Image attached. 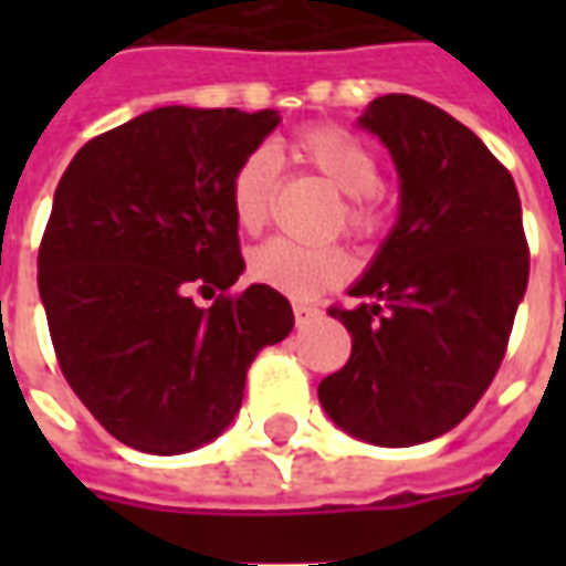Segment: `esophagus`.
Masks as SVG:
<instances>
[{
  "label": "esophagus",
  "mask_w": 566,
  "mask_h": 566,
  "mask_svg": "<svg viewBox=\"0 0 566 566\" xmlns=\"http://www.w3.org/2000/svg\"><path fill=\"white\" fill-rule=\"evenodd\" d=\"M294 318L296 324L303 327V324H308V321L321 318V308L312 306V303H294Z\"/></svg>",
  "instance_id": "obj_1"
}]
</instances>
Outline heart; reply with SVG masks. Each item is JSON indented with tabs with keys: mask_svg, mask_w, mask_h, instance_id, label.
Returning a JSON list of instances; mask_svg holds the SVG:
<instances>
[{
	"mask_svg": "<svg viewBox=\"0 0 566 566\" xmlns=\"http://www.w3.org/2000/svg\"><path fill=\"white\" fill-rule=\"evenodd\" d=\"M284 154L331 181L343 202V227L357 239H369L385 223V202L379 197V157L352 129L336 124L303 127L284 142ZM275 160L270 150H254L235 166L230 178V211L242 233H260L272 214ZM248 275L279 294L308 300L352 275V258L343 248H303L287 239H272L251 251Z\"/></svg>",
	"mask_w": 566,
	"mask_h": 566,
	"instance_id": "1",
	"label": "heart"
}]
</instances>
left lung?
I'll list each match as a JSON object with an SVG mask.
<instances>
[{
	"mask_svg": "<svg viewBox=\"0 0 566 566\" xmlns=\"http://www.w3.org/2000/svg\"><path fill=\"white\" fill-rule=\"evenodd\" d=\"M360 127L391 150L400 218L355 308L331 315L352 357L318 385L345 433L403 449L470 416L506 355L531 272L522 199L510 169L473 129L406 93L373 99Z\"/></svg>",
	"mask_w": 566,
	"mask_h": 566,
	"instance_id": "8db88e82",
	"label": "left lung"
}]
</instances>
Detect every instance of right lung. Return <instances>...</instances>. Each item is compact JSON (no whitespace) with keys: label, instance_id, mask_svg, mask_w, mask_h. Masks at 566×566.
Returning a JSON list of instances; mask_svg holds the SVG:
<instances>
[{"label":"right lung","instance_id":"add662e5","mask_svg":"<svg viewBox=\"0 0 566 566\" xmlns=\"http://www.w3.org/2000/svg\"><path fill=\"white\" fill-rule=\"evenodd\" d=\"M279 112L166 105L69 163L39 248V294L63 376L129 449L181 454L230 424L260 348L294 327L245 270L230 178ZM221 290L209 310L189 296Z\"/></svg>","mask_w":566,"mask_h":566}]
</instances>
